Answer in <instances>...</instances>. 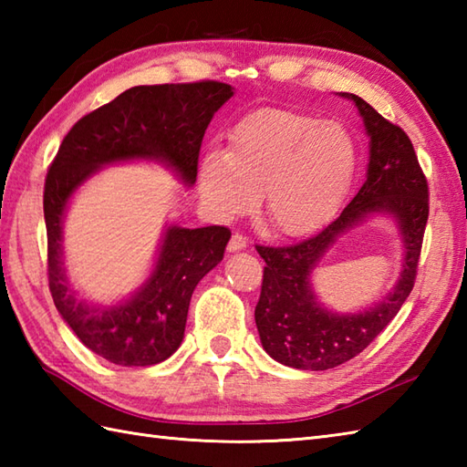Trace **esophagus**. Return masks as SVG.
<instances>
[{
  "mask_svg": "<svg viewBox=\"0 0 467 467\" xmlns=\"http://www.w3.org/2000/svg\"><path fill=\"white\" fill-rule=\"evenodd\" d=\"M246 244H249V241H246V236H243L241 233H233L231 241H228V253H236V251H244Z\"/></svg>",
  "mask_w": 467,
  "mask_h": 467,
  "instance_id": "esophagus-1",
  "label": "esophagus"
}]
</instances>
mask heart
I'll use <instances>...</instances> for the list:
<instances>
[{
    "instance_id": "1",
    "label": "heart",
    "mask_w": 467,
    "mask_h": 467,
    "mask_svg": "<svg viewBox=\"0 0 467 467\" xmlns=\"http://www.w3.org/2000/svg\"><path fill=\"white\" fill-rule=\"evenodd\" d=\"M357 152L339 122L265 108L233 128L228 152L208 150L198 164V191L221 221L249 213L261 192L263 218L275 233L303 236L341 204Z\"/></svg>"
}]
</instances>
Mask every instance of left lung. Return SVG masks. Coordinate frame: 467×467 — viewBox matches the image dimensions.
Returning a JSON list of instances; mask_svg holds the SVG:
<instances>
[{
  "mask_svg": "<svg viewBox=\"0 0 467 467\" xmlns=\"http://www.w3.org/2000/svg\"><path fill=\"white\" fill-rule=\"evenodd\" d=\"M355 102L369 136L367 181L323 231L291 246H261L265 259L263 286L254 306L256 329L265 351L275 361L295 369L325 371L353 359L379 335L408 299L430 216L428 181L410 136L355 94ZM375 212L393 213L406 246L404 271L392 293L361 314L339 316L316 301L310 273L337 235Z\"/></svg>",
  "mask_w": 467,
  "mask_h": 467,
  "instance_id": "1",
  "label": "left lung"
}]
</instances>
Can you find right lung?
I'll list each match as a JSON object with an SVG mask.
<instances>
[{
	"label": "right lung",
	"mask_w": 467,
	"mask_h": 467,
	"mask_svg": "<svg viewBox=\"0 0 467 467\" xmlns=\"http://www.w3.org/2000/svg\"><path fill=\"white\" fill-rule=\"evenodd\" d=\"M231 96V86L214 80L134 86L80 118L49 164L44 186L49 293L78 339L110 363L156 365L181 347L192 291L223 261L231 231L168 226L140 289L120 305L92 306L78 299L66 279L62 223L69 198L98 168L124 161H161L192 186L206 128Z\"/></svg>",
	"instance_id": "1"
}]
</instances>
